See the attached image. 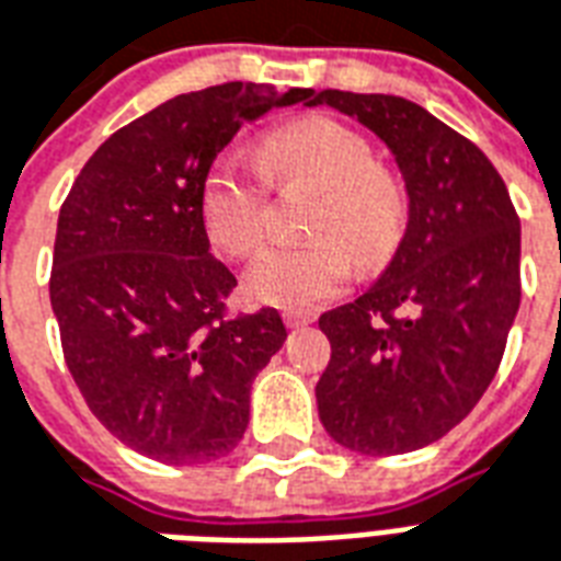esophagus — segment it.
Segmentation results:
<instances>
[{
  "label": "esophagus",
  "instance_id": "obj_1",
  "mask_svg": "<svg viewBox=\"0 0 561 561\" xmlns=\"http://www.w3.org/2000/svg\"><path fill=\"white\" fill-rule=\"evenodd\" d=\"M282 321L288 323V327H306V323L314 321L312 312H285L282 314Z\"/></svg>",
  "mask_w": 561,
  "mask_h": 561
}]
</instances>
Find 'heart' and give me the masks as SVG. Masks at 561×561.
I'll return each mask as SVG.
<instances>
[{
	"mask_svg": "<svg viewBox=\"0 0 561 561\" xmlns=\"http://www.w3.org/2000/svg\"><path fill=\"white\" fill-rule=\"evenodd\" d=\"M261 165L219 157L207 169L198 214L210 243L228 259H249L267 238L270 181L282 190L318 193L302 247H276L252 261L243 291L252 302L276 309H314L347 288L354 259L380 267L392 259L408 222V196L375 148L347 124L302 118L276 127L264 139Z\"/></svg>",
	"mask_w": 561,
	"mask_h": 561,
	"instance_id": "1",
	"label": "heart"
}]
</instances>
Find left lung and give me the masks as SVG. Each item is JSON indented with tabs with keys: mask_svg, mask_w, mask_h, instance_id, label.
<instances>
[{
	"mask_svg": "<svg viewBox=\"0 0 561 561\" xmlns=\"http://www.w3.org/2000/svg\"><path fill=\"white\" fill-rule=\"evenodd\" d=\"M396 157L408 231L380 279L321 314L330 363L314 396L327 434L401 455L449 434L500 368L520 306V219L484 153L396 94L318 91Z\"/></svg>",
	"mask_w": 561,
	"mask_h": 561,
	"instance_id": "left-lung-1",
	"label": "left lung"
}]
</instances>
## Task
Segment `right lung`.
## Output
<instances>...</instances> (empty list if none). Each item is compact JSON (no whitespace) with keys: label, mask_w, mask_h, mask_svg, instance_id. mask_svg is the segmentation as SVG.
I'll use <instances>...</instances> for the list:
<instances>
[{"label":"right lung","mask_w":561,"mask_h":561,"mask_svg":"<svg viewBox=\"0 0 561 561\" xmlns=\"http://www.w3.org/2000/svg\"><path fill=\"white\" fill-rule=\"evenodd\" d=\"M312 89L226 82L178 94L91 153L59 210L49 302L73 383L103 428L160 463H207L249 425L285 342L276 309L228 314L234 273L198 214L207 169L247 122Z\"/></svg>","instance_id":"add662e5"}]
</instances>
